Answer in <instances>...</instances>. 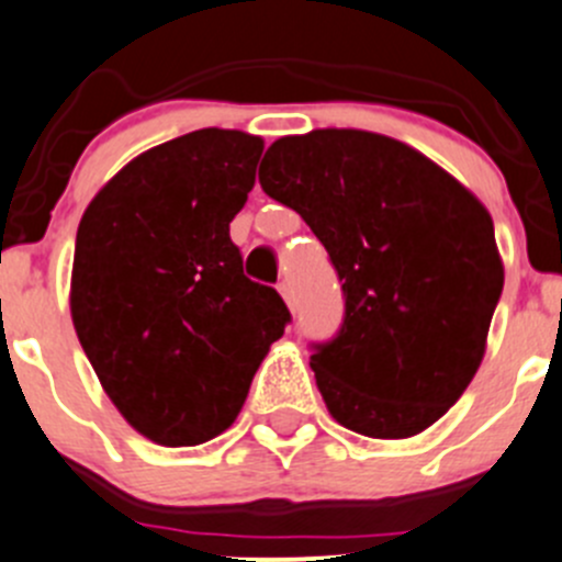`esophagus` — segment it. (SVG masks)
Here are the masks:
<instances>
[{"label": "esophagus", "mask_w": 562, "mask_h": 562, "mask_svg": "<svg viewBox=\"0 0 562 562\" xmlns=\"http://www.w3.org/2000/svg\"><path fill=\"white\" fill-rule=\"evenodd\" d=\"M277 291H280V296L285 299V304L288 307H296V296H293V288H291V282H280V285H277Z\"/></svg>", "instance_id": "esophagus-1"}]
</instances>
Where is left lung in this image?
I'll list each match as a JSON object with an SVG mask.
<instances>
[{
	"label": "left lung",
	"instance_id": "8db88e82",
	"mask_svg": "<svg viewBox=\"0 0 562 562\" xmlns=\"http://www.w3.org/2000/svg\"><path fill=\"white\" fill-rule=\"evenodd\" d=\"M258 176L342 282L340 331L310 357L329 414L373 439L426 431L475 379L503 293L486 205L419 150L359 128L282 136Z\"/></svg>",
	"mask_w": 562,
	"mask_h": 562
}]
</instances>
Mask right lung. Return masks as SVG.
I'll list each match as a JSON object with an SVG mask.
<instances>
[{"instance_id":"obj_1","label":"right lung","mask_w":562,"mask_h":562,"mask_svg":"<svg viewBox=\"0 0 562 562\" xmlns=\"http://www.w3.org/2000/svg\"><path fill=\"white\" fill-rule=\"evenodd\" d=\"M263 139L200 128L145 150L103 183L76 233L70 318L134 431L165 448L220 437L291 321L244 277L231 222Z\"/></svg>"}]
</instances>
